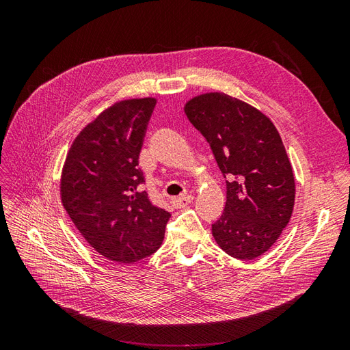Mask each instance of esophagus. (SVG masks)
<instances>
[{"label": "esophagus", "instance_id": "esophagus-1", "mask_svg": "<svg viewBox=\"0 0 350 350\" xmlns=\"http://www.w3.org/2000/svg\"><path fill=\"white\" fill-rule=\"evenodd\" d=\"M191 201H193V196H189V194L179 196V197L172 198V203L176 207H185V206H188L189 203H191Z\"/></svg>", "mask_w": 350, "mask_h": 350}]
</instances>
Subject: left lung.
Listing matches in <instances>:
<instances>
[{
    "instance_id": "8db88e82",
    "label": "left lung",
    "mask_w": 350,
    "mask_h": 350,
    "mask_svg": "<svg viewBox=\"0 0 350 350\" xmlns=\"http://www.w3.org/2000/svg\"><path fill=\"white\" fill-rule=\"evenodd\" d=\"M226 181V204L211 232L230 257L266 252L289 224L295 203L292 166L276 126L258 109L225 93H206L185 105Z\"/></svg>"
}]
</instances>
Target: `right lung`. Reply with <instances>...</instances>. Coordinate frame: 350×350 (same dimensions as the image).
<instances>
[{
	"label": "right lung",
	"instance_id": "add662e5",
	"mask_svg": "<svg viewBox=\"0 0 350 350\" xmlns=\"http://www.w3.org/2000/svg\"><path fill=\"white\" fill-rule=\"evenodd\" d=\"M156 99H131L102 112L74 140L61 178V200L89 245L130 264L161 247L171 213L153 204L139 154Z\"/></svg>",
	"mask_w": 350,
	"mask_h": 350
}]
</instances>
